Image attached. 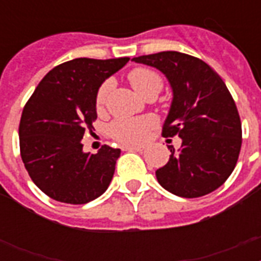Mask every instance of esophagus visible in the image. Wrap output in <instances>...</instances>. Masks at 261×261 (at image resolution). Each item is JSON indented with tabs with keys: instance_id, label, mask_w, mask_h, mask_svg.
<instances>
[{
	"instance_id": "obj_1",
	"label": "esophagus",
	"mask_w": 261,
	"mask_h": 261,
	"mask_svg": "<svg viewBox=\"0 0 261 261\" xmlns=\"http://www.w3.org/2000/svg\"><path fill=\"white\" fill-rule=\"evenodd\" d=\"M123 150H127V151H141L143 150V146H134V145H124L122 146Z\"/></svg>"
}]
</instances>
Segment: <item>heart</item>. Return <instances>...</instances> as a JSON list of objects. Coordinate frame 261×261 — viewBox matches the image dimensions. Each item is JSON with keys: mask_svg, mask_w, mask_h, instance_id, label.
<instances>
[{"mask_svg": "<svg viewBox=\"0 0 261 261\" xmlns=\"http://www.w3.org/2000/svg\"><path fill=\"white\" fill-rule=\"evenodd\" d=\"M127 79L130 81L131 87L134 88L141 96H157L164 87L163 77L150 67H135L128 73ZM111 81L107 80L98 88L96 93V106L101 108L106 102L108 90L111 89ZM154 126V119L151 116L143 118H122L116 119L110 124V135L114 139L122 143H131L138 145L143 142L147 137L149 128Z\"/></svg>", "mask_w": 261, "mask_h": 261, "instance_id": "heart-1", "label": "heart"}]
</instances>
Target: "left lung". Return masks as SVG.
<instances>
[{
	"instance_id": "left-lung-1",
	"label": "left lung",
	"mask_w": 261,
	"mask_h": 261,
	"mask_svg": "<svg viewBox=\"0 0 261 261\" xmlns=\"http://www.w3.org/2000/svg\"><path fill=\"white\" fill-rule=\"evenodd\" d=\"M133 61L159 69L173 92L163 135H178L181 146H168L169 161L155 171L160 184L181 198L219 188L234 169L243 142L239 111L222 79L202 59L177 51Z\"/></svg>"
}]
</instances>
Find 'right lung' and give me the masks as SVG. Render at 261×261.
<instances>
[{
    "label": "right lung",
    "instance_id": "right-lung-1",
    "mask_svg": "<svg viewBox=\"0 0 261 261\" xmlns=\"http://www.w3.org/2000/svg\"><path fill=\"white\" fill-rule=\"evenodd\" d=\"M130 58H77L44 75L27 101L18 126L24 167L54 200L85 204L106 192L120 149L84 153V134L97 119L96 93Z\"/></svg>",
    "mask_w": 261,
    "mask_h": 261
}]
</instances>
